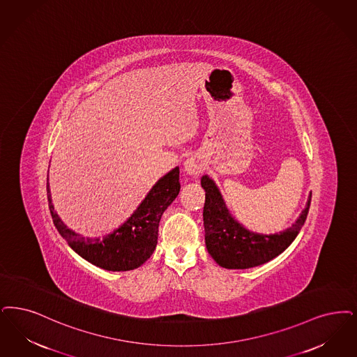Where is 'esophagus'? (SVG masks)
Segmentation results:
<instances>
[{"label":"esophagus","mask_w":357,"mask_h":357,"mask_svg":"<svg viewBox=\"0 0 357 357\" xmlns=\"http://www.w3.org/2000/svg\"><path fill=\"white\" fill-rule=\"evenodd\" d=\"M183 167H185V174L191 176H197L203 169V163L198 157H188L183 163Z\"/></svg>","instance_id":"esophagus-1"}]
</instances>
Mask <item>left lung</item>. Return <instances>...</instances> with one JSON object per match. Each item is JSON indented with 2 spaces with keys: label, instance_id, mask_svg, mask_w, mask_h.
Wrapping results in <instances>:
<instances>
[{
  "label": "left lung",
  "instance_id": "left-lung-1",
  "mask_svg": "<svg viewBox=\"0 0 357 357\" xmlns=\"http://www.w3.org/2000/svg\"><path fill=\"white\" fill-rule=\"evenodd\" d=\"M200 185L206 191L203 222L207 251L220 267L229 270L252 268L280 255L298 236L312 197L310 192L305 207L291 227L275 234H259L245 229L231 215L213 178L204 174Z\"/></svg>",
  "mask_w": 357,
  "mask_h": 357
}]
</instances>
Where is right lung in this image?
<instances>
[{
	"mask_svg": "<svg viewBox=\"0 0 357 357\" xmlns=\"http://www.w3.org/2000/svg\"><path fill=\"white\" fill-rule=\"evenodd\" d=\"M46 190L53 223L73 251L102 270L130 271L141 267L157 247L160 218L181 191L179 167L163 175L137 210L118 229L103 238H85L69 229L54 210L49 176Z\"/></svg>",
	"mask_w": 357,
	"mask_h": 357,
	"instance_id": "add662e5",
	"label": "right lung"
}]
</instances>
